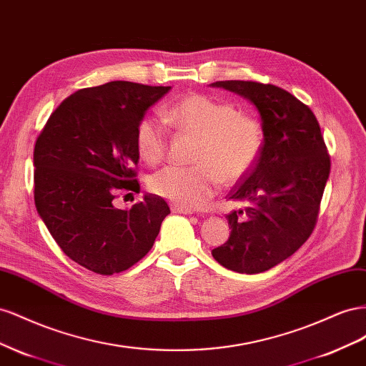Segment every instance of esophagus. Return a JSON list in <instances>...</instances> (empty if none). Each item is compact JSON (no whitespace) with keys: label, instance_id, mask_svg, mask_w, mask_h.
Here are the masks:
<instances>
[{"label":"esophagus","instance_id":"34e87169","mask_svg":"<svg viewBox=\"0 0 366 366\" xmlns=\"http://www.w3.org/2000/svg\"><path fill=\"white\" fill-rule=\"evenodd\" d=\"M172 212L173 213H182V214H193L194 213L192 208H187V207H182V205H176V204L172 205Z\"/></svg>","mask_w":366,"mask_h":366}]
</instances>
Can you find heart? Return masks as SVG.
<instances>
[{"instance_id": "b5f03b06", "label": "heart", "mask_w": 366, "mask_h": 366, "mask_svg": "<svg viewBox=\"0 0 366 366\" xmlns=\"http://www.w3.org/2000/svg\"><path fill=\"white\" fill-rule=\"evenodd\" d=\"M164 121L197 138L192 167H167L152 176L150 190L176 205L197 208L216 193L219 182H236L256 164L264 145L260 122L233 104L189 95L164 112ZM137 147L144 161L158 164L167 150L164 125L144 118L137 127Z\"/></svg>"}]
</instances>
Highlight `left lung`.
Here are the masks:
<instances>
[{"label":"left lung","mask_w":366,"mask_h":366,"mask_svg":"<svg viewBox=\"0 0 366 366\" xmlns=\"http://www.w3.org/2000/svg\"><path fill=\"white\" fill-rule=\"evenodd\" d=\"M210 86L252 102L264 130L256 164L228 194L244 208L227 214L232 232L212 254L237 273H262L295 254L315 229L330 156L315 113L287 90L254 81Z\"/></svg>","instance_id":"obj_1"}]
</instances>
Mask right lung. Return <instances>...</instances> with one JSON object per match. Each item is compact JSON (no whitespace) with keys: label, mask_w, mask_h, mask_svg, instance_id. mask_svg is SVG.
I'll use <instances>...</instances> for the list:
<instances>
[{"label":"right lung","mask_w":366,"mask_h":366,"mask_svg":"<svg viewBox=\"0 0 366 366\" xmlns=\"http://www.w3.org/2000/svg\"><path fill=\"white\" fill-rule=\"evenodd\" d=\"M172 87L112 81L59 104L36 139L35 205L51 237L71 260L110 276L150 252L170 208L144 194L129 210L113 199L139 193L137 127Z\"/></svg>","instance_id":"add662e5"}]
</instances>
